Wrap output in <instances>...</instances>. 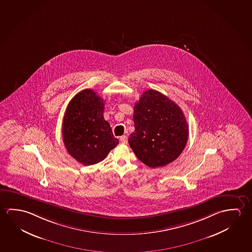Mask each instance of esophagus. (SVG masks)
I'll list each match as a JSON object with an SVG mask.
<instances>
[{
	"label": "esophagus",
	"instance_id": "esophagus-1",
	"mask_svg": "<svg viewBox=\"0 0 252 252\" xmlns=\"http://www.w3.org/2000/svg\"><path fill=\"white\" fill-rule=\"evenodd\" d=\"M120 142H122V143H124V144H126L127 143V136L126 135H123V136H121L120 138Z\"/></svg>",
	"mask_w": 252,
	"mask_h": 252
}]
</instances>
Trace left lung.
Returning <instances> with one entry per match:
<instances>
[{"label": "left lung", "mask_w": 252, "mask_h": 252, "mask_svg": "<svg viewBox=\"0 0 252 252\" xmlns=\"http://www.w3.org/2000/svg\"><path fill=\"white\" fill-rule=\"evenodd\" d=\"M133 111L135 130L128 142L138 159L150 168L175 161L189 135L180 107L159 91L149 90L143 92Z\"/></svg>", "instance_id": "left-lung-1"}]
</instances>
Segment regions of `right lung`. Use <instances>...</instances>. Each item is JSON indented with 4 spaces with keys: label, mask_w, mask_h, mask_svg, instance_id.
<instances>
[{
    "label": "right lung",
    "mask_w": 252,
    "mask_h": 252,
    "mask_svg": "<svg viewBox=\"0 0 252 252\" xmlns=\"http://www.w3.org/2000/svg\"><path fill=\"white\" fill-rule=\"evenodd\" d=\"M104 103L92 90L74 95L66 107L62 124L64 145L71 157L83 165L103 161L119 144L103 119Z\"/></svg>",
    "instance_id": "1"
}]
</instances>
